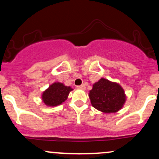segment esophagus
Returning <instances> with one entry per match:
<instances>
[{
  "mask_svg": "<svg viewBox=\"0 0 159 159\" xmlns=\"http://www.w3.org/2000/svg\"><path fill=\"white\" fill-rule=\"evenodd\" d=\"M77 88L78 89H81V90H85L86 87H85L84 84H81V85L77 86Z\"/></svg>",
  "mask_w": 159,
  "mask_h": 159,
  "instance_id": "34e87169",
  "label": "esophagus"
}]
</instances>
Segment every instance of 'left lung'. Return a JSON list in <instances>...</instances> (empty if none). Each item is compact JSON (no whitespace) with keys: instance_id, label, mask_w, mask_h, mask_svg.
Segmentation results:
<instances>
[{"instance_id":"1","label":"left lung","mask_w":159,"mask_h":159,"mask_svg":"<svg viewBox=\"0 0 159 159\" xmlns=\"http://www.w3.org/2000/svg\"><path fill=\"white\" fill-rule=\"evenodd\" d=\"M93 107L104 113H115L125 101L123 89L120 84L101 78L93 86L89 93Z\"/></svg>"}]
</instances>
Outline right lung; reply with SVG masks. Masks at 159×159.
Wrapping results in <instances>:
<instances>
[{
    "label": "right lung",
    "instance_id": "obj_1",
    "mask_svg": "<svg viewBox=\"0 0 159 159\" xmlns=\"http://www.w3.org/2000/svg\"><path fill=\"white\" fill-rule=\"evenodd\" d=\"M72 89L61 83H54L43 93V100L48 106H57L66 100Z\"/></svg>",
    "mask_w": 159,
    "mask_h": 159
}]
</instances>
